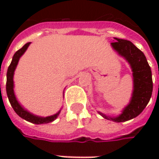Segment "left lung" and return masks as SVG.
<instances>
[{
    "label": "left lung",
    "mask_w": 159,
    "mask_h": 159,
    "mask_svg": "<svg viewBox=\"0 0 159 159\" xmlns=\"http://www.w3.org/2000/svg\"><path fill=\"white\" fill-rule=\"evenodd\" d=\"M114 39L115 42H111L112 48L129 62L133 71V94L129 104L118 117H111L101 112L99 113L106 119L121 123L136 117L146 108L152 93V78L150 66L143 52L129 41Z\"/></svg>",
    "instance_id": "8db88e82"
}]
</instances>
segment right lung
Masks as SVG:
<instances>
[{
    "instance_id": "1",
    "label": "right lung",
    "mask_w": 159,
    "mask_h": 159,
    "mask_svg": "<svg viewBox=\"0 0 159 159\" xmlns=\"http://www.w3.org/2000/svg\"><path fill=\"white\" fill-rule=\"evenodd\" d=\"M30 44V42H27L22 48L18 50L14 53L13 57H12V62H11L10 66H9L8 69H7V85H6L7 94V97H8L9 102H10L11 106L13 108L14 111L19 115V117H22L23 119L26 120L28 122H30V123H35V124H42V123H51L53 120H55L57 118V117L59 116V112H60V111L58 113L54 114L52 116H49V117H42L36 116V115L29 112L25 109H24L20 106V104L18 102V100L16 99L14 91H13V74H14V70H15L16 67H17V65L19 63L20 57L24 54V52H25L26 49L28 48Z\"/></svg>"
}]
</instances>
